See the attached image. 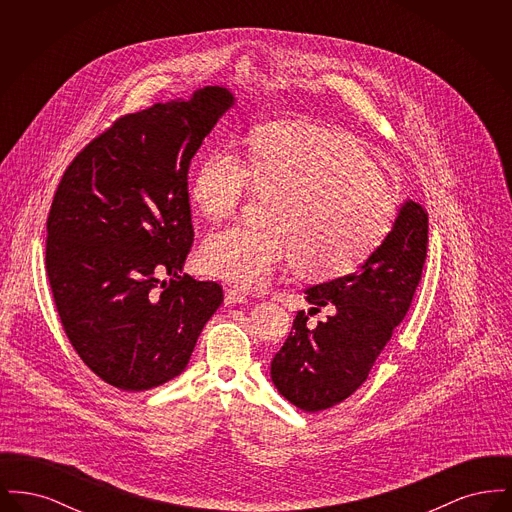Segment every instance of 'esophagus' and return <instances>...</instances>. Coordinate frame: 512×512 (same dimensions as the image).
<instances>
[{"label":"esophagus","mask_w":512,"mask_h":512,"mask_svg":"<svg viewBox=\"0 0 512 512\" xmlns=\"http://www.w3.org/2000/svg\"><path fill=\"white\" fill-rule=\"evenodd\" d=\"M247 293L238 290V288H228L224 293V303L234 305V303H247Z\"/></svg>","instance_id":"esophagus-1"}]
</instances>
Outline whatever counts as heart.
<instances>
[{
  "label": "heart",
  "mask_w": 512,
  "mask_h": 512,
  "mask_svg": "<svg viewBox=\"0 0 512 512\" xmlns=\"http://www.w3.org/2000/svg\"><path fill=\"white\" fill-rule=\"evenodd\" d=\"M253 186L276 194L265 224H234L211 234L199 265L240 288L263 286L286 263L311 278L359 267L391 230L395 203L365 149L328 128L290 122L257 132L249 159L232 144L195 169L190 195L209 219L232 217Z\"/></svg>",
  "instance_id": "1"
}]
</instances>
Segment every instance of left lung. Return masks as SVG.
Wrapping results in <instances>:
<instances>
[{
    "mask_svg": "<svg viewBox=\"0 0 512 512\" xmlns=\"http://www.w3.org/2000/svg\"><path fill=\"white\" fill-rule=\"evenodd\" d=\"M428 249V213L405 201L390 234L365 265L307 290V301L330 309L317 326L299 311L292 332L270 363V378L295 407L330 409L363 386L368 372L405 318Z\"/></svg>",
    "mask_w": 512,
    "mask_h": 512,
    "instance_id": "1",
    "label": "left lung"
}]
</instances>
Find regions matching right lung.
Segmentation results:
<instances>
[{
    "mask_svg": "<svg viewBox=\"0 0 512 512\" xmlns=\"http://www.w3.org/2000/svg\"><path fill=\"white\" fill-rule=\"evenodd\" d=\"M232 105L226 88L205 86L124 115L74 157L53 195V301L78 357L117 390L176 378L222 303L217 282L180 272L194 244L188 169Z\"/></svg>",
    "mask_w": 512,
    "mask_h": 512,
    "instance_id": "right-lung-1",
    "label": "right lung"
}]
</instances>
